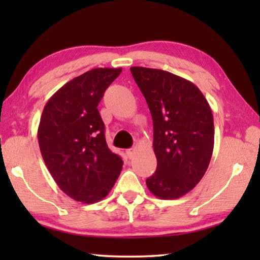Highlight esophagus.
I'll list each match as a JSON object with an SVG mask.
<instances>
[{
  "instance_id": "obj_1",
  "label": "esophagus",
  "mask_w": 260,
  "mask_h": 260,
  "mask_svg": "<svg viewBox=\"0 0 260 260\" xmlns=\"http://www.w3.org/2000/svg\"><path fill=\"white\" fill-rule=\"evenodd\" d=\"M136 151H138V149L136 148H131V149H127L126 153H127V156H128V158H133L135 156Z\"/></svg>"
}]
</instances>
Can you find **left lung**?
<instances>
[{
  "label": "left lung",
  "instance_id": "1",
  "mask_svg": "<svg viewBox=\"0 0 260 260\" xmlns=\"http://www.w3.org/2000/svg\"><path fill=\"white\" fill-rule=\"evenodd\" d=\"M153 122L157 170L147 187L160 200H175L195 188L208 170L214 146L211 108L191 81L157 69L131 68Z\"/></svg>",
  "mask_w": 260,
  "mask_h": 260
}]
</instances>
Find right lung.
<instances>
[{
	"label": "right lung",
	"instance_id": "obj_1",
	"mask_svg": "<svg viewBox=\"0 0 260 260\" xmlns=\"http://www.w3.org/2000/svg\"><path fill=\"white\" fill-rule=\"evenodd\" d=\"M121 70H90L60 87L43 109L38 128L43 160L60 190L81 203L103 200L124 164L108 147L98 109Z\"/></svg>",
	"mask_w": 260,
	"mask_h": 260
}]
</instances>
